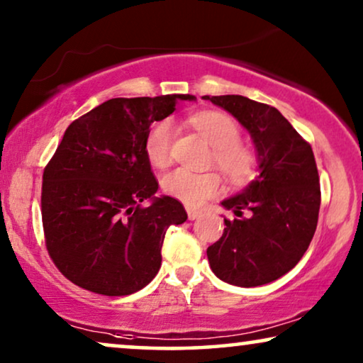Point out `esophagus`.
I'll use <instances>...</instances> for the list:
<instances>
[{
    "instance_id": "esophagus-1",
    "label": "esophagus",
    "mask_w": 363,
    "mask_h": 363,
    "mask_svg": "<svg viewBox=\"0 0 363 363\" xmlns=\"http://www.w3.org/2000/svg\"><path fill=\"white\" fill-rule=\"evenodd\" d=\"M186 213H188V220H196V218H200V215H201V211L200 210H195V208H190L188 206L186 208Z\"/></svg>"
}]
</instances>
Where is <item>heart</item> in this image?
Segmentation results:
<instances>
[{
    "instance_id": "1",
    "label": "heart",
    "mask_w": 363,
    "mask_h": 363,
    "mask_svg": "<svg viewBox=\"0 0 363 363\" xmlns=\"http://www.w3.org/2000/svg\"><path fill=\"white\" fill-rule=\"evenodd\" d=\"M193 125L215 147L213 160L233 182L247 180L256 172V158L240 143V128L231 117L220 112H203L191 118ZM175 125L162 121L148 132L145 153L153 167L163 168L172 160ZM163 190L190 206H198L221 190V178L213 172L198 173L188 168H177L163 178Z\"/></svg>"
}]
</instances>
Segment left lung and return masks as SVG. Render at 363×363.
Returning <instances> with one entry per match:
<instances>
[{
  "label": "left lung",
  "instance_id": "left-lung-1",
  "mask_svg": "<svg viewBox=\"0 0 363 363\" xmlns=\"http://www.w3.org/2000/svg\"><path fill=\"white\" fill-rule=\"evenodd\" d=\"M230 112L255 143L257 177L221 201L235 213L206 250L211 271L228 284L256 287L289 272L317 228L320 186L312 148L276 107L242 96H203Z\"/></svg>",
  "mask_w": 363,
  "mask_h": 363
}]
</instances>
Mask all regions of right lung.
<instances>
[{
	"label": "right lung",
	"mask_w": 363,
	"mask_h": 363,
	"mask_svg": "<svg viewBox=\"0 0 363 363\" xmlns=\"http://www.w3.org/2000/svg\"><path fill=\"white\" fill-rule=\"evenodd\" d=\"M190 94L111 99L74 121L43 175V228L49 256L74 284L128 296L162 266L167 228L186 221L183 205L155 196L145 153L153 122ZM148 199L143 208L140 203Z\"/></svg>",
	"instance_id": "obj_1"
}]
</instances>
